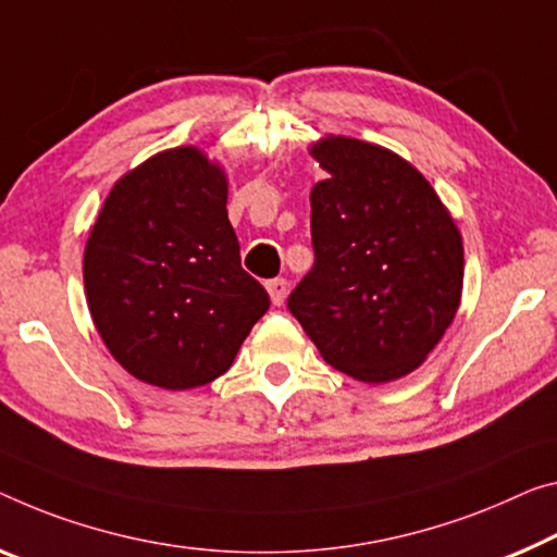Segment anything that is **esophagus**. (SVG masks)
<instances>
[{
  "label": "esophagus",
  "mask_w": 557,
  "mask_h": 557,
  "mask_svg": "<svg viewBox=\"0 0 557 557\" xmlns=\"http://www.w3.org/2000/svg\"><path fill=\"white\" fill-rule=\"evenodd\" d=\"M267 290L271 296V304L281 306L288 296V281L286 278H271V281H267Z\"/></svg>",
  "instance_id": "obj_1"
}]
</instances>
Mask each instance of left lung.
Instances as JSON below:
<instances>
[{"label":"left lung","mask_w":557,"mask_h":557,"mask_svg":"<svg viewBox=\"0 0 557 557\" xmlns=\"http://www.w3.org/2000/svg\"><path fill=\"white\" fill-rule=\"evenodd\" d=\"M313 157V267L288 296L323 361L366 383L423 363L463 288V244L433 186L396 153L329 136Z\"/></svg>","instance_id":"left-lung-1"}]
</instances>
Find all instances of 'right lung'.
Returning <instances> with one entry per match:
<instances>
[{"label":"right lung","instance_id":"obj_1","mask_svg":"<svg viewBox=\"0 0 557 557\" xmlns=\"http://www.w3.org/2000/svg\"><path fill=\"white\" fill-rule=\"evenodd\" d=\"M84 288L111 356L169 391L226 373L271 304L242 269L226 178L194 147L116 182L84 251Z\"/></svg>","mask_w":557,"mask_h":557}]
</instances>
